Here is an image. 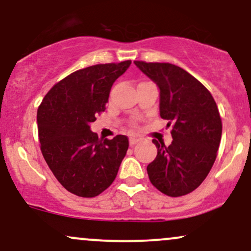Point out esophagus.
<instances>
[{
  "instance_id": "esophagus-1",
  "label": "esophagus",
  "mask_w": 251,
  "mask_h": 251,
  "mask_svg": "<svg viewBox=\"0 0 251 251\" xmlns=\"http://www.w3.org/2000/svg\"><path fill=\"white\" fill-rule=\"evenodd\" d=\"M139 138H136V137H131V138H130V145H131V147H134V145H136L137 144V143H138L139 142Z\"/></svg>"
}]
</instances>
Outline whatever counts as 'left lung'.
I'll return each instance as SVG.
<instances>
[{"label":"left lung","instance_id":"left-lung-1","mask_svg":"<svg viewBox=\"0 0 251 251\" xmlns=\"http://www.w3.org/2000/svg\"><path fill=\"white\" fill-rule=\"evenodd\" d=\"M159 88V115L173 124V142L153 139L156 158L147 170L151 183L168 197L197 189L210 173L222 138V119L207 88L182 68L170 63L134 60Z\"/></svg>","mask_w":251,"mask_h":251}]
</instances>
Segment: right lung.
I'll return each instance as SVG.
<instances>
[{
    "mask_svg": "<svg viewBox=\"0 0 251 251\" xmlns=\"http://www.w3.org/2000/svg\"><path fill=\"white\" fill-rule=\"evenodd\" d=\"M130 64L125 60L77 70L54 84L38 108L41 153L59 183L77 197L106 191L126 155L127 137L100 139L90 123L104 112L113 83Z\"/></svg>",
    "mask_w": 251,
    "mask_h": 251,
    "instance_id": "add662e5",
    "label": "right lung"
}]
</instances>
